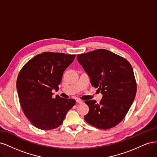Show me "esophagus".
Instances as JSON below:
<instances>
[{
	"label": "esophagus",
	"mask_w": 157,
	"mask_h": 157,
	"mask_svg": "<svg viewBox=\"0 0 157 157\" xmlns=\"http://www.w3.org/2000/svg\"><path fill=\"white\" fill-rule=\"evenodd\" d=\"M76 101H77V103H79V104H81V103H82V100H81V99H77V100H76Z\"/></svg>",
	"instance_id": "1"
}]
</instances>
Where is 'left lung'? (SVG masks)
Wrapping results in <instances>:
<instances>
[{"instance_id":"left-lung-1","label":"left lung","mask_w":157,"mask_h":157,"mask_svg":"<svg viewBox=\"0 0 157 157\" xmlns=\"http://www.w3.org/2000/svg\"><path fill=\"white\" fill-rule=\"evenodd\" d=\"M77 60L103 95L99 103L86 100L89 112L84 116L88 124L100 129L117 126L134 100L136 82L130 63L122 57L105 49L78 54Z\"/></svg>"}]
</instances>
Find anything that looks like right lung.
<instances>
[{
	"mask_svg": "<svg viewBox=\"0 0 157 157\" xmlns=\"http://www.w3.org/2000/svg\"><path fill=\"white\" fill-rule=\"evenodd\" d=\"M75 55L43 52L30 59L18 75L16 86L22 110L32 124L41 130L59 126L75 105L73 99L52 98L59 90L63 71Z\"/></svg>",
	"mask_w": 157,
	"mask_h": 157,
	"instance_id": "add662e5",
	"label": "right lung"
}]
</instances>
